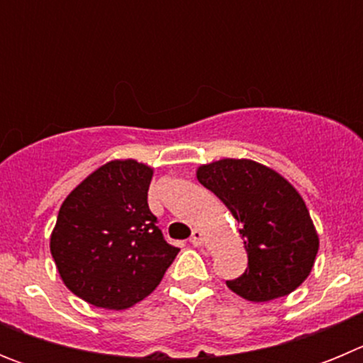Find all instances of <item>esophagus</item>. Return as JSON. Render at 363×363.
I'll return each instance as SVG.
<instances>
[{"mask_svg":"<svg viewBox=\"0 0 363 363\" xmlns=\"http://www.w3.org/2000/svg\"><path fill=\"white\" fill-rule=\"evenodd\" d=\"M189 242H191L194 247L201 245V243H203V230H200V229H194V230H192L191 240H189Z\"/></svg>","mask_w":363,"mask_h":363,"instance_id":"esophagus-1","label":"esophagus"}]
</instances>
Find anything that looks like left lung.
Masks as SVG:
<instances>
[{
	"label": "left lung",
	"mask_w": 363,
	"mask_h": 363,
	"mask_svg": "<svg viewBox=\"0 0 363 363\" xmlns=\"http://www.w3.org/2000/svg\"><path fill=\"white\" fill-rule=\"evenodd\" d=\"M196 176L233 213L245 243V272L227 287L251 301L274 300L300 287L314 265L318 234L296 189L251 160H220L201 165Z\"/></svg>",
	"instance_id": "1"
}]
</instances>
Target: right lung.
I'll return each instance as SVG.
<instances>
[{"mask_svg":"<svg viewBox=\"0 0 363 363\" xmlns=\"http://www.w3.org/2000/svg\"><path fill=\"white\" fill-rule=\"evenodd\" d=\"M150 179V167L114 160L63 201L50 252L63 284L92 306L120 311L142 301L179 252L149 209Z\"/></svg>","mask_w":363,"mask_h":363,"instance_id":"obj_1","label":"right lung"}]
</instances>
